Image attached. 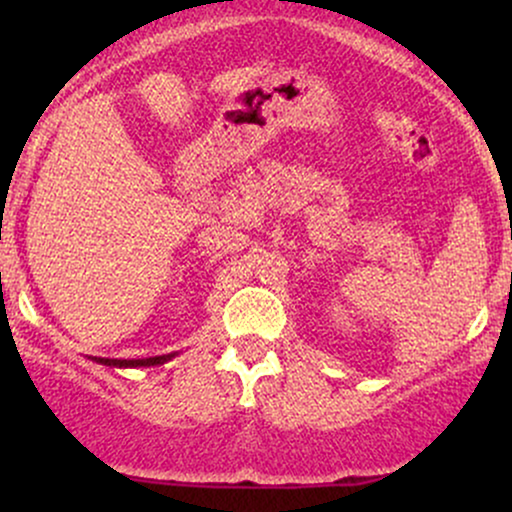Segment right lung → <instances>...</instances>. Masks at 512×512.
Returning <instances> with one entry per match:
<instances>
[{
	"label": "right lung",
	"instance_id": "right-lung-1",
	"mask_svg": "<svg viewBox=\"0 0 512 512\" xmlns=\"http://www.w3.org/2000/svg\"><path fill=\"white\" fill-rule=\"evenodd\" d=\"M175 354L166 356H151V358H93V361L103 363V366H115V368H142V366H161L173 358Z\"/></svg>",
	"mask_w": 512,
	"mask_h": 512
}]
</instances>
